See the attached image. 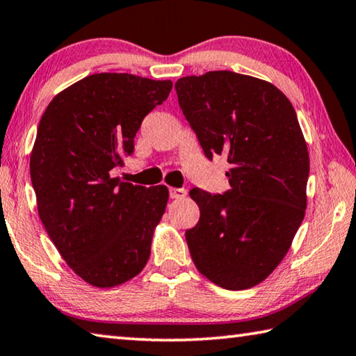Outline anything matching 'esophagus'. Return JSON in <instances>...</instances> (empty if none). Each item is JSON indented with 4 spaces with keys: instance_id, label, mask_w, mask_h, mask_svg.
<instances>
[{
    "instance_id": "esophagus-1",
    "label": "esophagus",
    "mask_w": 356,
    "mask_h": 356,
    "mask_svg": "<svg viewBox=\"0 0 356 356\" xmlns=\"http://www.w3.org/2000/svg\"><path fill=\"white\" fill-rule=\"evenodd\" d=\"M171 199H184L186 196V191L184 188H170Z\"/></svg>"
}]
</instances>
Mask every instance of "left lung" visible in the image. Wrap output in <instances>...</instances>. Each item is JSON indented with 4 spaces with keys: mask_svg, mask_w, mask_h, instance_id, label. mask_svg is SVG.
I'll use <instances>...</instances> for the list:
<instances>
[{
    "mask_svg": "<svg viewBox=\"0 0 356 356\" xmlns=\"http://www.w3.org/2000/svg\"><path fill=\"white\" fill-rule=\"evenodd\" d=\"M174 87L205 156L230 163L224 195L190 191L200 210L185 232L191 258L215 285L249 289L279 266L305 216L309 157L296 111L270 82L234 71Z\"/></svg>",
    "mask_w": 356,
    "mask_h": 356,
    "instance_id": "obj_1",
    "label": "left lung"
}]
</instances>
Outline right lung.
Here are the masks:
<instances>
[{
  "instance_id": "add662e5",
  "label": "right lung",
  "mask_w": 356,
  "mask_h": 356,
  "mask_svg": "<svg viewBox=\"0 0 356 356\" xmlns=\"http://www.w3.org/2000/svg\"><path fill=\"white\" fill-rule=\"evenodd\" d=\"M171 88V81L129 73L90 74L57 93L38 122L29 163L38 216L88 285H122L149 260L170 191L111 171L124 165L141 121Z\"/></svg>"
}]
</instances>
